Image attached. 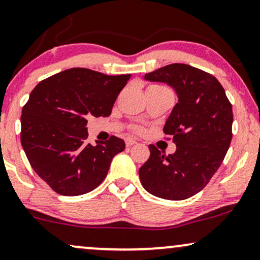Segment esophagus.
Instances as JSON below:
<instances>
[{"label":"esophagus","instance_id":"1","mask_svg":"<svg viewBox=\"0 0 260 260\" xmlns=\"http://www.w3.org/2000/svg\"><path fill=\"white\" fill-rule=\"evenodd\" d=\"M137 144V141L133 139V138H127L126 139V145L128 146V147H131V146H133V145H136Z\"/></svg>","mask_w":260,"mask_h":260}]
</instances>
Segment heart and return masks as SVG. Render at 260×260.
Here are the masks:
<instances>
[{
  "mask_svg": "<svg viewBox=\"0 0 260 260\" xmlns=\"http://www.w3.org/2000/svg\"><path fill=\"white\" fill-rule=\"evenodd\" d=\"M136 131H137V132H139V133H140V132H143V129H141L140 127H137V128H136Z\"/></svg>",
  "mask_w": 260,
  "mask_h": 260,
  "instance_id": "1",
  "label": "heart"
}]
</instances>
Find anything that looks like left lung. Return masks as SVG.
Returning a JSON list of instances; mask_svg holds the SVG:
<instances>
[{
	"instance_id": "1",
	"label": "left lung",
	"mask_w": 260,
	"mask_h": 260,
	"mask_svg": "<svg viewBox=\"0 0 260 260\" xmlns=\"http://www.w3.org/2000/svg\"><path fill=\"white\" fill-rule=\"evenodd\" d=\"M145 79L170 85L179 102L163 128L176 151L166 154L150 145L140 182L159 198L187 199L208 185L224 159L233 137L232 104L217 79L192 66L168 64Z\"/></svg>"
}]
</instances>
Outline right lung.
Masks as SVG:
<instances>
[{
  "label": "right lung",
  "instance_id": "add662e5",
  "mask_svg": "<svg viewBox=\"0 0 260 260\" xmlns=\"http://www.w3.org/2000/svg\"><path fill=\"white\" fill-rule=\"evenodd\" d=\"M131 74L71 68L38 83L21 114V145L29 164L61 196L91 192L106 179L124 141L87 143V117H107Z\"/></svg>",
  "mask_w": 260,
  "mask_h": 260
}]
</instances>
